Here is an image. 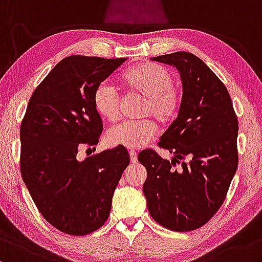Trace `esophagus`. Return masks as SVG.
<instances>
[{"mask_svg": "<svg viewBox=\"0 0 262 262\" xmlns=\"http://www.w3.org/2000/svg\"><path fill=\"white\" fill-rule=\"evenodd\" d=\"M128 155H130V161L132 163H136L137 162V154L135 151H130L128 152Z\"/></svg>", "mask_w": 262, "mask_h": 262, "instance_id": "34e87169", "label": "esophagus"}]
</instances>
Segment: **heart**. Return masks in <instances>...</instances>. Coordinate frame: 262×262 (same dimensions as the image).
Segmentation results:
<instances>
[{"label":"heart","instance_id":"heart-1","mask_svg":"<svg viewBox=\"0 0 262 262\" xmlns=\"http://www.w3.org/2000/svg\"><path fill=\"white\" fill-rule=\"evenodd\" d=\"M122 84L131 92L145 98L142 115H152L160 122H168L177 114L181 96L173 86V76L166 68L146 63L132 67L121 75ZM94 107L102 119L114 121L119 111V94L110 81H101L93 95ZM156 123L147 119L142 121H125L110 127L106 142L110 146L137 149L148 145L156 134Z\"/></svg>","mask_w":262,"mask_h":262}]
</instances>
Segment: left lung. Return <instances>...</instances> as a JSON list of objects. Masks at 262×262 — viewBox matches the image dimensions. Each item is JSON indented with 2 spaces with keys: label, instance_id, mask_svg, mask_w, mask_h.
Instances as JSON below:
<instances>
[{
  "label": "left lung",
  "instance_id": "1",
  "mask_svg": "<svg viewBox=\"0 0 262 262\" xmlns=\"http://www.w3.org/2000/svg\"><path fill=\"white\" fill-rule=\"evenodd\" d=\"M178 70L182 101L178 116L161 136L160 146L173 154L164 160L155 151L139 155L149 214L174 231L201 228L218 211L237 168V125L225 85L192 53L151 58ZM187 157L179 169L175 162Z\"/></svg>",
  "mask_w": 262,
  "mask_h": 262
}]
</instances>
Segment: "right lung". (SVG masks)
Masks as SVG:
<instances>
[{
  "mask_svg": "<svg viewBox=\"0 0 262 262\" xmlns=\"http://www.w3.org/2000/svg\"><path fill=\"white\" fill-rule=\"evenodd\" d=\"M126 58H64L38 85L20 125V173L44 219L58 230L85 235L104 225L113 195L130 163L125 147L78 160L98 145L102 123L96 86Z\"/></svg>",
  "mask_w": 262,
  "mask_h": 262,
  "instance_id": "obj_1",
  "label": "right lung"
}]
</instances>
